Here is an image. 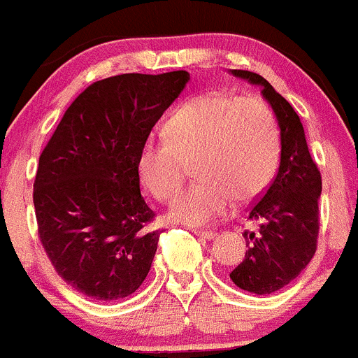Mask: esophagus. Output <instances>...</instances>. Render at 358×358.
Masks as SVG:
<instances>
[{"mask_svg":"<svg viewBox=\"0 0 358 358\" xmlns=\"http://www.w3.org/2000/svg\"><path fill=\"white\" fill-rule=\"evenodd\" d=\"M194 235L201 236V238H205V240H212V238H215L217 233L208 231V229H194Z\"/></svg>","mask_w":358,"mask_h":358,"instance_id":"34e87169","label":"esophagus"}]
</instances>
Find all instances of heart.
Masks as SVG:
<instances>
[{"instance_id": "obj_1", "label": "heart", "mask_w": 358, "mask_h": 358, "mask_svg": "<svg viewBox=\"0 0 358 358\" xmlns=\"http://www.w3.org/2000/svg\"><path fill=\"white\" fill-rule=\"evenodd\" d=\"M279 157V127L265 100L203 93L169 118L166 136L143 143L138 171L153 198L171 203L194 160L198 180L176 199L169 217L201 226L222 215L233 198L243 203L262 194L275 175Z\"/></svg>"}]
</instances>
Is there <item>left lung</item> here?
I'll return each instance as SVG.
<instances>
[{
    "label": "left lung",
    "instance_id": "1",
    "mask_svg": "<svg viewBox=\"0 0 358 358\" xmlns=\"http://www.w3.org/2000/svg\"><path fill=\"white\" fill-rule=\"evenodd\" d=\"M236 78L262 86L280 129V164L263 198L249 206L256 231H243V262L229 273L238 288L268 295L289 285L313 259L318 247L322 175L310 157L299 115L265 78L249 70H231Z\"/></svg>",
    "mask_w": 358,
    "mask_h": 358
}]
</instances>
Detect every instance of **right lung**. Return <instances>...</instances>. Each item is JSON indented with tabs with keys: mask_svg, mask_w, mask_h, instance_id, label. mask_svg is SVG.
Masks as SVG:
<instances>
[{
	"mask_svg": "<svg viewBox=\"0 0 358 358\" xmlns=\"http://www.w3.org/2000/svg\"><path fill=\"white\" fill-rule=\"evenodd\" d=\"M189 72L122 73L70 103L38 160L33 205L43 250L66 285L100 302L148 275L159 243L139 190L138 157Z\"/></svg>",
	"mask_w": 358,
	"mask_h": 358,
	"instance_id": "1",
	"label": "right lung"
}]
</instances>
